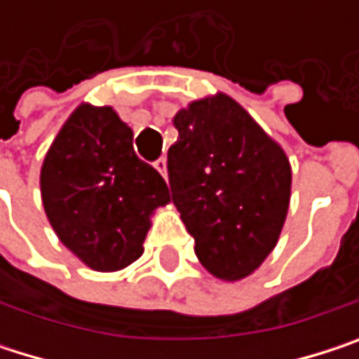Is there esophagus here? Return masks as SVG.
Returning a JSON list of instances; mask_svg holds the SVG:
<instances>
[{"label": "esophagus", "instance_id": "obj_1", "mask_svg": "<svg viewBox=\"0 0 359 359\" xmlns=\"http://www.w3.org/2000/svg\"><path fill=\"white\" fill-rule=\"evenodd\" d=\"M154 166H156V170H158L164 179H168V162H166V158L156 160V162H154Z\"/></svg>", "mask_w": 359, "mask_h": 359}]
</instances>
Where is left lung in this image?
Wrapping results in <instances>:
<instances>
[{
	"instance_id": "obj_1",
	"label": "left lung",
	"mask_w": 359,
	"mask_h": 359,
	"mask_svg": "<svg viewBox=\"0 0 359 359\" xmlns=\"http://www.w3.org/2000/svg\"><path fill=\"white\" fill-rule=\"evenodd\" d=\"M172 122L179 139L168 149V179L195 255L220 280L245 278L280 237L291 199L289 158L224 93L191 102Z\"/></svg>"
}]
</instances>
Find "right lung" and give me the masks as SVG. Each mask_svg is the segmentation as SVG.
<instances>
[{
  "label": "right lung",
  "mask_w": 359,
  "mask_h": 359,
  "mask_svg": "<svg viewBox=\"0 0 359 359\" xmlns=\"http://www.w3.org/2000/svg\"><path fill=\"white\" fill-rule=\"evenodd\" d=\"M41 199L57 239L85 266L116 272L143 253L158 208L170 193L133 149V130L109 106L81 104L41 166Z\"/></svg>",
  "instance_id": "add662e5"
}]
</instances>
